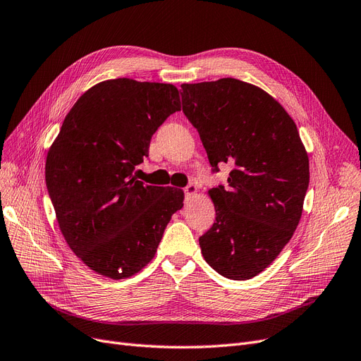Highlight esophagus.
Masks as SVG:
<instances>
[{"label":"esophagus","mask_w":361,"mask_h":361,"mask_svg":"<svg viewBox=\"0 0 361 361\" xmlns=\"http://www.w3.org/2000/svg\"><path fill=\"white\" fill-rule=\"evenodd\" d=\"M196 190H197V188L195 184H188L184 188V193H185V196H190V195H195L196 193Z\"/></svg>","instance_id":"esophagus-1"}]
</instances>
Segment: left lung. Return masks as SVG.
<instances>
[{
  "label": "left lung",
  "mask_w": 361,
  "mask_h": 361,
  "mask_svg": "<svg viewBox=\"0 0 361 361\" xmlns=\"http://www.w3.org/2000/svg\"><path fill=\"white\" fill-rule=\"evenodd\" d=\"M183 113L196 128L212 172L232 166L208 193L216 221L199 238L220 275L243 281L276 259L295 233L310 184L296 123L269 93L236 78L181 85Z\"/></svg>",
  "instance_id": "8db88e82"
}]
</instances>
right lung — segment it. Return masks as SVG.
Masks as SVG:
<instances>
[{
	"label": "right lung",
	"mask_w": 361,
	"mask_h": 361,
	"mask_svg": "<svg viewBox=\"0 0 361 361\" xmlns=\"http://www.w3.org/2000/svg\"><path fill=\"white\" fill-rule=\"evenodd\" d=\"M181 110L178 89L114 78L85 92L46 160V184L66 244L92 271L132 276L154 255L181 189L133 177L153 133Z\"/></svg>",
	"instance_id": "1"
}]
</instances>
